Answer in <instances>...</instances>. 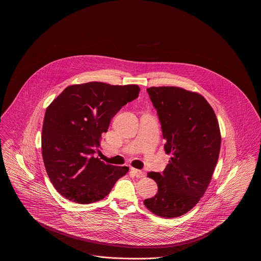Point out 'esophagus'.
Wrapping results in <instances>:
<instances>
[{
	"label": "esophagus",
	"instance_id": "1",
	"mask_svg": "<svg viewBox=\"0 0 261 261\" xmlns=\"http://www.w3.org/2000/svg\"><path fill=\"white\" fill-rule=\"evenodd\" d=\"M131 172H132L136 177H138V178H142V177H144V175H145V173H144L143 171H141V170H139V169H135V168H132V169H131Z\"/></svg>",
	"mask_w": 261,
	"mask_h": 261
}]
</instances>
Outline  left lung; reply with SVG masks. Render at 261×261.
<instances>
[{"label": "left lung", "instance_id": "8db88e82", "mask_svg": "<svg viewBox=\"0 0 261 261\" xmlns=\"http://www.w3.org/2000/svg\"><path fill=\"white\" fill-rule=\"evenodd\" d=\"M157 110L164 150L172 155L162 173L151 171L158 193L143 201L159 217H179L203 196L218 162L221 134L216 115L198 93L176 87L146 89Z\"/></svg>", "mask_w": 261, "mask_h": 261}]
</instances>
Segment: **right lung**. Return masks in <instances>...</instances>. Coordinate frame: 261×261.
<instances>
[{
    "label": "right lung",
    "instance_id": "right-lung-1",
    "mask_svg": "<svg viewBox=\"0 0 261 261\" xmlns=\"http://www.w3.org/2000/svg\"><path fill=\"white\" fill-rule=\"evenodd\" d=\"M139 91L136 85H73L46 108L42 157L50 181L63 197L82 204L98 201L128 172L127 166L105 164L94 154L111 119Z\"/></svg>",
    "mask_w": 261,
    "mask_h": 261
}]
</instances>
